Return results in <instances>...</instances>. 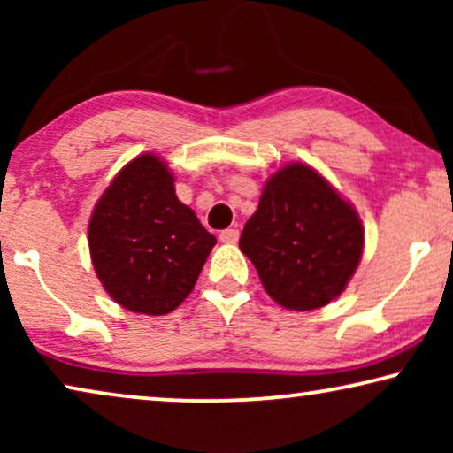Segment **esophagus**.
<instances>
[{
    "label": "esophagus",
    "instance_id": "34e87169",
    "mask_svg": "<svg viewBox=\"0 0 453 453\" xmlns=\"http://www.w3.org/2000/svg\"><path fill=\"white\" fill-rule=\"evenodd\" d=\"M222 243H237L239 241V231L237 228H226V231L220 233Z\"/></svg>",
    "mask_w": 453,
    "mask_h": 453
}]
</instances>
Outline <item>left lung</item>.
<instances>
[{"instance_id":"8db88e82","label":"left lung","mask_w":453,"mask_h":453,"mask_svg":"<svg viewBox=\"0 0 453 453\" xmlns=\"http://www.w3.org/2000/svg\"><path fill=\"white\" fill-rule=\"evenodd\" d=\"M363 234L355 208L318 171L293 163L268 179L239 247L278 305L311 311L346 288Z\"/></svg>"}]
</instances>
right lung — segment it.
<instances>
[{
    "label": "right lung",
    "instance_id": "obj_1",
    "mask_svg": "<svg viewBox=\"0 0 453 453\" xmlns=\"http://www.w3.org/2000/svg\"><path fill=\"white\" fill-rule=\"evenodd\" d=\"M166 165L146 152L123 166L92 212V265L111 299L134 313L177 309L216 245L179 202Z\"/></svg>",
    "mask_w": 453,
    "mask_h": 453
}]
</instances>
